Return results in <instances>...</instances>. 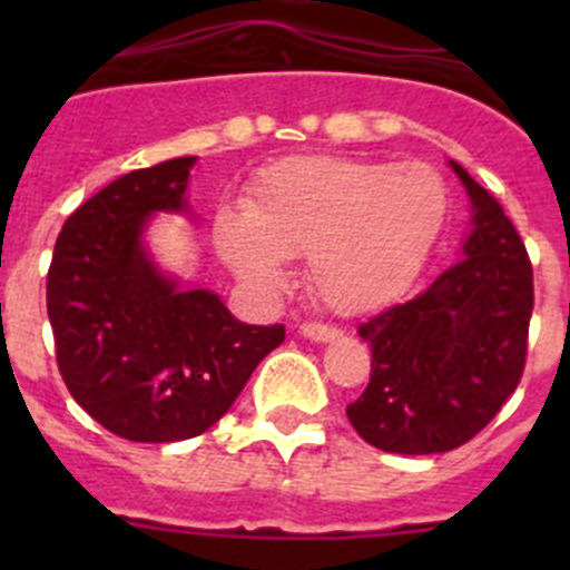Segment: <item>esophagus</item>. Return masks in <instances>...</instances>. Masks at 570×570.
<instances>
[{"instance_id": "obj_1", "label": "esophagus", "mask_w": 570, "mask_h": 570, "mask_svg": "<svg viewBox=\"0 0 570 570\" xmlns=\"http://www.w3.org/2000/svg\"><path fill=\"white\" fill-rule=\"evenodd\" d=\"M299 334L308 336V340L314 342H331L340 336V331H336L334 325H322V322H302Z\"/></svg>"}]
</instances>
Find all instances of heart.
<instances>
[{
    "label": "heart",
    "mask_w": 570,
    "mask_h": 570,
    "mask_svg": "<svg viewBox=\"0 0 570 570\" xmlns=\"http://www.w3.org/2000/svg\"><path fill=\"white\" fill-rule=\"evenodd\" d=\"M448 188L425 163L291 156L262 170L245 210L214 219L219 254L259 291L282 285V256L336 314H367L411 288L440 239Z\"/></svg>",
    "instance_id": "obj_1"
}]
</instances>
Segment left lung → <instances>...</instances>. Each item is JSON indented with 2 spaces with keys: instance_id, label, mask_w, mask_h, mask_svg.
Returning a JSON list of instances; mask_svg holds the SVG:
<instances>
[{
  "instance_id": "obj_1",
  "label": "left lung",
  "mask_w": 570,
  "mask_h": 570,
  "mask_svg": "<svg viewBox=\"0 0 570 570\" xmlns=\"http://www.w3.org/2000/svg\"><path fill=\"white\" fill-rule=\"evenodd\" d=\"M473 205L465 259L360 325L371 382L347 420L387 454H442L500 414L525 371L533 271L502 205L451 163Z\"/></svg>"
}]
</instances>
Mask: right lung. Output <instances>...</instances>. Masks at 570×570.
I'll return each mask as SVG.
<instances>
[{"label":"right lung","mask_w":570,"mask_h":570,"mask_svg":"<svg viewBox=\"0 0 570 570\" xmlns=\"http://www.w3.org/2000/svg\"><path fill=\"white\" fill-rule=\"evenodd\" d=\"M194 156L130 170L68 216L48 268V316L70 396L110 434L179 442L205 434L282 345V325H245L210 291L154 268L142 228L185 210Z\"/></svg>","instance_id":"1"}]
</instances>
